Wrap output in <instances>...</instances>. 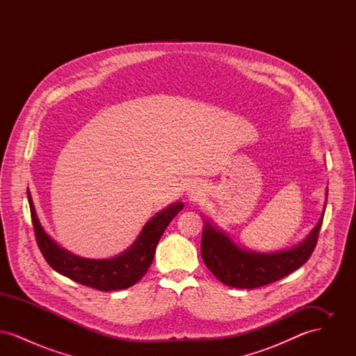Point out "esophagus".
Returning a JSON list of instances; mask_svg holds the SVG:
<instances>
[{
	"instance_id": "esophagus-1",
	"label": "esophagus",
	"mask_w": 356,
	"mask_h": 356,
	"mask_svg": "<svg viewBox=\"0 0 356 356\" xmlns=\"http://www.w3.org/2000/svg\"><path fill=\"white\" fill-rule=\"evenodd\" d=\"M188 195H189V197H196L199 195V192L196 191L195 186H191V188H188Z\"/></svg>"
}]
</instances>
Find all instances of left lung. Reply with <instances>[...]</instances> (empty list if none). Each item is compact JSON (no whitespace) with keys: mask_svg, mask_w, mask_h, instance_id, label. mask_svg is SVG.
<instances>
[{"mask_svg":"<svg viewBox=\"0 0 356 356\" xmlns=\"http://www.w3.org/2000/svg\"><path fill=\"white\" fill-rule=\"evenodd\" d=\"M324 211L325 205L318 224L300 244L271 254L243 250L225 232L205 221L202 236L204 263L221 283L229 287L252 289L273 283L300 268L311 257L322 228Z\"/></svg>","mask_w":356,"mask_h":356,"instance_id":"1","label":"left lung"}]
</instances>
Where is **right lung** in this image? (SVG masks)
Listing matches in <instances>:
<instances>
[{
  "instance_id": "obj_1",
  "label": "right lung",
  "mask_w": 356,
  "mask_h": 356,
  "mask_svg": "<svg viewBox=\"0 0 356 356\" xmlns=\"http://www.w3.org/2000/svg\"><path fill=\"white\" fill-rule=\"evenodd\" d=\"M35 240L48 264L54 271L88 287L104 292L132 287L152 264L156 245L172 219L183 209L181 202L156 213L141 229L135 243L122 254L111 259H86L61 248L42 228L28 192Z\"/></svg>"
}]
</instances>
